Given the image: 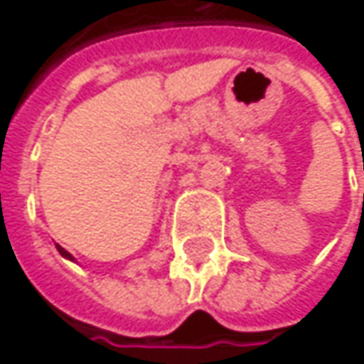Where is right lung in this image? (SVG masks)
I'll return each mask as SVG.
<instances>
[{
  "label": "right lung",
  "mask_w": 364,
  "mask_h": 364,
  "mask_svg": "<svg viewBox=\"0 0 364 364\" xmlns=\"http://www.w3.org/2000/svg\"><path fill=\"white\" fill-rule=\"evenodd\" d=\"M56 249H58V253H60L64 259H68V261H75V257H73V255H70V253H68L66 249H63L60 245H56Z\"/></svg>",
  "instance_id": "1"
}]
</instances>
